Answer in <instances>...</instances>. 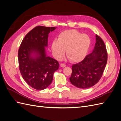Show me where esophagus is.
Masks as SVG:
<instances>
[{
  "mask_svg": "<svg viewBox=\"0 0 121 121\" xmlns=\"http://www.w3.org/2000/svg\"><path fill=\"white\" fill-rule=\"evenodd\" d=\"M66 66V64H60V67H61L64 68V67H65Z\"/></svg>",
  "mask_w": 121,
  "mask_h": 121,
  "instance_id": "esophagus-1",
  "label": "esophagus"
}]
</instances>
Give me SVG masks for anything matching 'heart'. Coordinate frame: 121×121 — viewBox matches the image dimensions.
Listing matches in <instances>:
<instances>
[{
	"label": "heart",
	"instance_id": "obj_1",
	"mask_svg": "<svg viewBox=\"0 0 121 121\" xmlns=\"http://www.w3.org/2000/svg\"><path fill=\"white\" fill-rule=\"evenodd\" d=\"M91 44V39L87 34L75 30L64 31L58 35L57 40L51 43L54 56L60 60L65 53L72 62H79L86 57Z\"/></svg>",
	"mask_w": 121,
	"mask_h": 121
}]
</instances>
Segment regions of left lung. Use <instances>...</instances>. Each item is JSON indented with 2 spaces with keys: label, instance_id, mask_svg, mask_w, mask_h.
Here are the masks:
<instances>
[{
  "label": "left lung",
  "instance_id": "obj_1",
  "mask_svg": "<svg viewBox=\"0 0 121 121\" xmlns=\"http://www.w3.org/2000/svg\"><path fill=\"white\" fill-rule=\"evenodd\" d=\"M107 61V52L102 38L96 35V43L92 53L84 60L72 66L70 81L75 87L86 89L101 79Z\"/></svg>",
  "mask_w": 121,
  "mask_h": 121
}]
</instances>
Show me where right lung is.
Listing matches in <instances>:
<instances>
[{
	"label": "right lung",
	"mask_w": 121,
	"mask_h": 121,
	"mask_svg": "<svg viewBox=\"0 0 121 121\" xmlns=\"http://www.w3.org/2000/svg\"><path fill=\"white\" fill-rule=\"evenodd\" d=\"M55 27L37 26L23 38L18 53L19 70L23 79L36 90H43L52 83L58 62L47 56L48 35Z\"/></svg>",
	"instance_id": "obj_1"
}]
</instances>
